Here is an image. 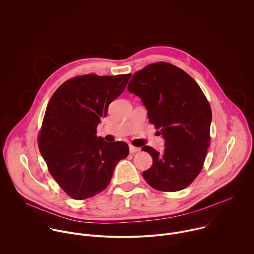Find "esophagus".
I'll return each mask as SVG.
<instances>
[{"label":"esophagus","mask_w":254,"mask_h":254,"mask_svg":"<svg viewBox=\"0 0 254 254\" xmlns=\"http://www.w3.org/2000/svg\"><path fill=\"white\" fill-rule=\"evenodd\" d=\"M129 151H130L131 154H136V153H139L141 151V149L138 148V147H134V146L130 145L129 146Z\"/></svg>","instance_id":"34e87169"}]
</instances>
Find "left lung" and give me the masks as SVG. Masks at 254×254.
<instances>
[{
	"mask_svg": "<svg viewBox=\"0 0 254 254\" xmlns=\"http://www.w3.org/2000/svg\"><path fill=\"white\" fill-rule=\"evenodd\" d=\"M127 88L141 98L149 121L165 139L163 154L142 148L153 158L144 179L158 190H184L201 171L209 146L211 109L203 92L187 72L168 63L135 72Z\"/></svg>",
	"mask_w": 254,
	"mask_h": 254,
	"instance_id": "left-lung-1",
	"label": "left lung"
}]
</instances>
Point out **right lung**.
<instances>
[{
	"instance_id": "obj_1",
	"label": "right lung",
	"mask_w": 254,
	"mask_h": 254,
	"mask_svg": "<svg viewBox=\"0 0 254 254\" xmlns=\"http://www.w3.org/2000/svg\"><path fill=\"white\" fill-rule=\"evenodd\" d=\"M131 74H86L63 83L52 96L39 134V148L60 187L74 199L104 190L118 162L129 154L125 142L96 136L100 118L125 89Z\"/></svg>"
}]
</instances>
